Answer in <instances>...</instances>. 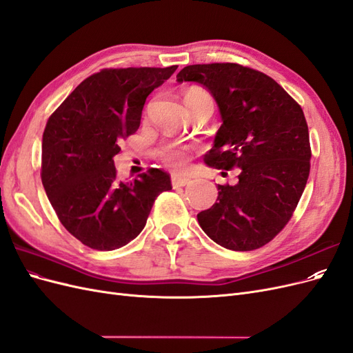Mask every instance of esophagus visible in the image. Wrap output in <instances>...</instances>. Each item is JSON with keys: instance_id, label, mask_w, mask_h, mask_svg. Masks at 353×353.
Segmentation results:
<instances>
[{"instance_id": "obj_1", "label": "esophagus", "mask_w": 353, "mask_h": 353, "mask_svg": "<svg viewBox=\"0 0 353 353\" xmlns=\"http://www.w3.org/2000/svg\"><path fill=\"white\" fill-rule=\"evenodd\" d=\"M191 183V178L184 176V175H179V174H172V185L174 188L176 187H185Z\"/></svg>"}]
</instances>
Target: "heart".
I'll return each instance as SVG.
<instances>
[{
  "mask_svg": "<svg viewBox=\"0 0 353 353\" xmlns=\"http://www.w3.org/2000/svg\"><path fill=\"white\" fill-rule=\"evenodd\" d=\"M185 104L187 108H193V105L201 103V101H213L210 94L201 88H190L185 92ZM159 157L163 160L165 163L174 168H184L190 159V148L185 145H179V144H165L163 147H160L159 150Z\"/></svg>",
  "mask_w": 353,
  "mask_h": 353,
  "instance_id": "obj_1",
  "label": "heart"
}]
</instances>
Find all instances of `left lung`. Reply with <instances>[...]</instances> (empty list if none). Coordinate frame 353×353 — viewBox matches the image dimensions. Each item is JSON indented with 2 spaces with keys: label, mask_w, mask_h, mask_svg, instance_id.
Returning a JSON list of instances; mask_svg holds the SVG:
<instances>
[{
  "label": "left lung",
  "mask_w": 353,
  "mask_h": 353,
  "mask_svg": "<svg viewBox=\"0 0 353 353\" xmlns=\"http://www.w3.org/2000/svg\"><path fill=\"white\" fill-rule=\"evenodd\" d=\"M176 81L201 83L219 108L206 165L240 169L239 183L218 185V201L197 215L201 230L230 250L262 248L293 216L311 170L302 108L268 74L237 63L191 65Z\"/></svg>",
  "instance_id": "obj_1"
}]
</instances>
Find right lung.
Masks as SVG:
<instances>
[{"mask_svg":"<svg viewBox=\"0 0 353 353\" xmlns=\"http://www.w3.org/2000/svg\"><path fill=\"white\" fill-rule=\"evenodd\" d=\"M178 66L103 69L74 88L42 134V185L57 218L95 250H114L145 227L156 197L172 190L165 170L150 168L125 183L113 157L141 122L145 99Z\"/></svg>","mask_w":353,"mask_h":353,"instance_id":"1","label":"right lung"}]
</instances>
